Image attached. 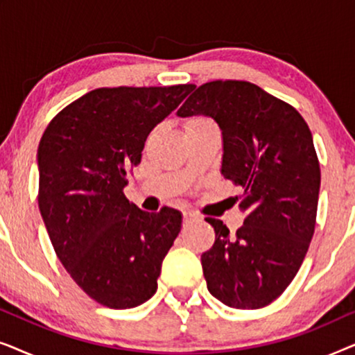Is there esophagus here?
I'll use <instances>...</instances> for the list:
<instances>
[{
    "instance_id": "esophagus-1",
    "label": "esophagus",
    "mask_w": 355,
    "mask_h": 355,
    "mask_svg": "<svg viewBox=\"0 0 355 355\" xmlns=\"http://www.w3.org/2000/svg\"><path fill=\"white\" fill-rule=\"evenodd\" d=\"M197 220H198V216L196 215V213H192V211L184 213V225H191V223L197 221Z\"/></svg>"
}]
</instances>
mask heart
Masks as SVG:
<instances>
[{"label":"heart","mask_w":355,"mask_h":355,"mask_svg":"<svg viewBox=\"0 0 355 355\" xmlns=\"http://www.w3.org/2000/svg\"><path fill=\"white\" fill-rule=\"evenodd\" d=\"M202 124H210V121H207L203 118H193V119L189 121L187 128H193V125H202Z\"/></svg>","instance_id":"heart-1"}]
</instances>
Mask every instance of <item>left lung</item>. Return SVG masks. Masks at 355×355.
<instances>
[{
    "instance_id": "8db88e82",
    "label": "left lung",
    "mask_w": 355,
    "mask_h": 355,
    "mask_svg": "<svg viewBox=\"0 0 355 355\" xmlns=\"http://www.w3.org/2000/svg\"><path fill=\"white\" fill-rule=\"evenodd\" d=\"M210 116L223 134L221 174L241 186L244 225L231 234L207 218L215 244L202 254L207 288L234 309L278 299L302 265L317 221L320 163L294 106L245 80L198 87L178 116Z\"/></svg>"
}]
</instances>
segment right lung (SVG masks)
Here are the masks:
<instances>
[{
    "label": "right lung",
    "mask_w": 355,
    "mask_h": 355,
    "mask_svg": "<svg viewBox=\"0 0 355 355\" xmlns=\"http://www.w3.org/2000/svg\"><path fill=\"white\" fill-rule=\"evenodd\" d=\"M192 84L95 89L48 124L38 145V208L58 259L77 286L110 309H132L157 293L162 261L182 225L163 207L125 198L148 134Z\"/></svg>",
    "instance_id": "1"
}]
</instances>
